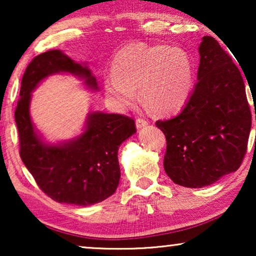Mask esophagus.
Returning a JSON list of instances; mask_svg holds the SVG:
<instances>
[{
	"label": "esophagus",
	"instance_id": "obj_1",
	"mask_svg": "<svg viewBox=\"0 0 256 256\" xmlns=\"http://www.w3.org/2000/svg\"><path fill=\"white\" fill-rule=\"evenodd\" d=\"M146 124H148V121L144 120V118H136V128H138V129H141L143 127H146Z\"/></svg>",
	"mask_w": 256,
	"mask_h": 256
}]
</instances>
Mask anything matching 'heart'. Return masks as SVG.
Masks as SVG:
<instances>
[{"label": "heart", "mask_w": 256, "mask_h": 256, "mask_svg": "<svg viewBox=\"0 0 256 256\" xmlns=\"http://www.w3.org/2000/svg\"><path fill=\"white\" fill-rule=\"evenodd\" d=\"M194 86V64L180 48L130 44L112 62V73L104 78V90L110 104L124 110L140 99L157 115H170L186 102Z\"/></svg>", "instance_id": "obj_1"}]
</instances>
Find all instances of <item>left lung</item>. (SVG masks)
<instances>
[{
  "label": "left lung",
  "mask_w": 256,
  "mask_h": 256,
  "mask_svg": "<svg viewBox=\"0 0 256 256\" xmlns=\"http://www.w3.org/2000/svg\"><path fill=\"white\" fill-rule=\"evenodd\" d=\"M199 54L198 82L183 110L156 122L166 138V174L194 188L239 169L252 126L242 76L230 56L211 36L202 37Z\"/></svg>",
  "instance_id": "left-lung-1"
}]
</instances>
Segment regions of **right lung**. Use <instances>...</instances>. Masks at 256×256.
Masks as SVG:
<instances>
[{
    "label": "right lung",
    "instance_id": "obj_1",
    "mask_svg": "<svg viewBox=\"0 0 256 256\" xmlns=\"http://www.w3.org/2000/svg\"><path fill=\"white\" fill-rule=\"evenodd\" d=\"M56 73H70L98 90L96 76L86 65L51 50L34 57L24 72L15 121L20 156L40 190L58 202L88 206L110 197L120 180L118 146L136 132L132 118L93 112L85 130L70 141L48 144L37 134L30 116L31 92L42 80Z\"/></svg>",
    "mask_w": 256,
    "mask_h": 256
}]
</instances>
